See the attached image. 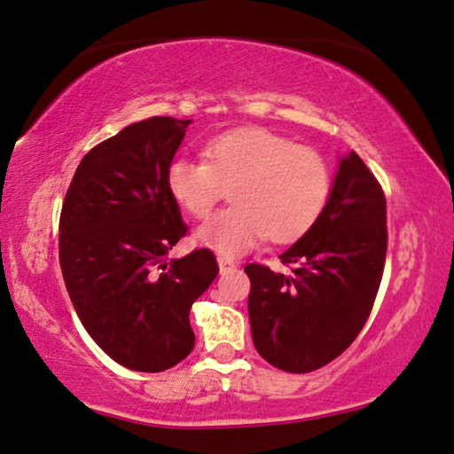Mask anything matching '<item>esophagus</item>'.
Returning a JSON list of instances; mask_svg holds the SVG:
<instances>
[{
	"mask_svg": "<svg viewBox=\"0 0 454 454\" xmlns=\"http://www.w3.org/2000/svg\"><path fill=\"white\" fill-rule=\"evenodd\" d=\"M218 266H220V272H226V270H232L234 262L226 256H218Z\"/></svg>",
	"mask_w": 454,
	"mask_h": 454,
	"instance_id": "1",
	"label": "esophagus"
}]
</instances>
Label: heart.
<instances>
[{"label":"heart","mask_w":454,"mask_h":454,"mask_svg":"<svg viewBox=\"0 0 454 454\" xmlns=\"http://www.w3.org/2000/svg\"><path fill=\"white\" fill-rule=\"evenodd\" d=\"M168 190L192 218H206L230 188L232 204L198 228L206 248L238 256L268 236L292 242L326 210L333 172L320 152L268 128H238L204 145V160L168 166Z\"/></svg>","instance_id":"heart-1"}]
</instances>
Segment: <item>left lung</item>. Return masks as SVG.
Returning <instances> with one entry per match:
<instances>
[{"instance_id":"left-lung-1","label":"left lung","mask_w":454,"mask_h":454,"mask_svg":"<svg viewBox=\"0 0 454 454\" xmlns=\"http://www.w3.org/2000/svg\"><path fill=\"white\" fill-rule=\"evenodd\" d=\"M387 198L356 152L342 158L317 224L280 256L290 274L246 264L252 340L266 363L302 374L333 363L364 328L387 258Z\"/></svg>"}]
</instances>
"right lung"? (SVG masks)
I'll list each match as a JSON object with an SVG mask.
<instances>
[{
	"mask_svg": "<svg viewBox=\"0 0 454 454\" xmlns=\"http://www.w3.org/2000/svg\"><path fill=\"white\" fill-rule=\"evenodd\" d=\"M188 124L153 116L94 145L59 214L74 309L98 347L137 372L168 371L190 355V309L220 270L208 248L168 260L188 234L166 180Z\"/></svg>",
	"mask_w": 454,
	"mask_h": 454,
	"instance_id": "1",
	"label": "right lung"
}]
</instances>
